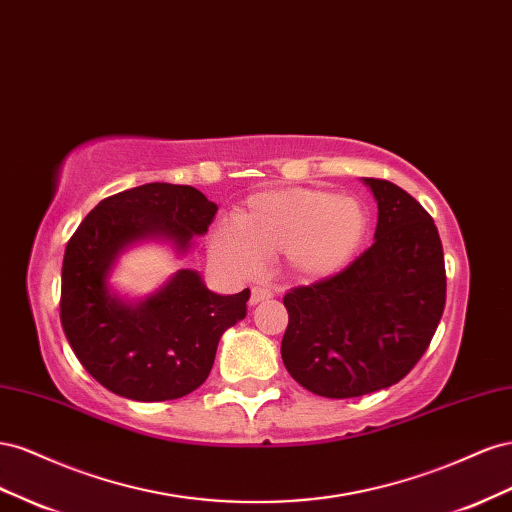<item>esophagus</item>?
Segmentation results:
<instances>
[{
    "instance_id": "34e87169",
    "label": "esophagus",
    "mask_w": 512,
    "mask_h": 512,
    "mask_svg": "<svg viewBox=\"0 0 512 512\" xmlns=\"http://www.w3.org/2000/svg\"><path fill=\"white\" fill-rule=\"evenodd\" d=\"M268 298H272V291L270 289H266V287H253L251 289V302L253 306L255 304H259V302H264V300H268Z\"/></svg>"
}]
</instances>
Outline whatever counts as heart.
<instances>
[{"label":"heart","mask_w":512,"mask_h":512,"mask_svg":"<svg viewBox=\"0 0 512 512\" xmlns=\"http://www.w3.org/2000/svg\"><path fill=\"white\" fill-rule=\"evenodd\" d=\"M367 231L369 214L358 197L283 188L253 195L233 225H218L210 255L238 276L255 274L261 257H281L289 276L315 283L352 264Z\"/></svg>","instance_id":"1"}]
</instances>
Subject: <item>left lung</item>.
<instances>
[{"label":"left lung","mask_w":512,"mask_h":512,"mask_svg":"<svg viewBox=\"0 0 512 512\" xmlns=\"http://www.w3.org/2000/svg\"><path fill=\"white\" fill-rule=\"evenodd\" d=\"M377 201L375 242L343 272L289 289L285 369L319 397L388 388L427 352L446 304L442 240L403 188L364 178Z\"/></svg>","instance_id":"8db88e82"}]
</instances>
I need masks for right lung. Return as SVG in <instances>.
Segmentation results:
<instances>
[{"instance_id":"1","label":"right lung","mask_w":512,"mask_h":512,"mask_svg":"<svg viewBox=\"0 0 512 512\" xmlns=\"http://www.w3.org/2000/svg\"><path fill=\"white\" fill-rule=\"evenodd\" d=\"M216 210L193 186L152 182L102 199L72 233L62 266V328L83 369L107 390L133 401L184 397L208 379L223 332L246 317L251 291L218 296L195 270H178L139 302L109 287L128 246L163 240L184 255Z\"/></svg>"}]
</instances>
